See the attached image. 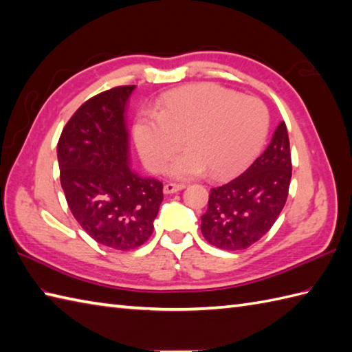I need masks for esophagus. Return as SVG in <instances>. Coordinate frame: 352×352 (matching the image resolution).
<instances>
[{
  "instance_id": "1",
  "label": "esophagus",
  "mask_w": 352,
  "mask_h": 352,
  "mask_svg": "<svg viewBox=\"0 0 352 352\" xmlns=\"http://www.w3.org/2000/svg\"><path fill=\"white\" fill-rule=\"evenodd\" d=\"M186 188L184 184H175V183H168L163 186V193H166V195H170V193H175V192H180Z\"/></svg>"
}]
</instances>
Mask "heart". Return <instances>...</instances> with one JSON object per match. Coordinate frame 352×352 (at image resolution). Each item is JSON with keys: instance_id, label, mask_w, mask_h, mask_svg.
Listing matches in <instances>:
<instances>
[{"instance_id": "heart-1", "label": "heart", "mask_w": 352, "mask_h": 352, "mask_svg": "<svg viewBox=\"0 0 352 352\" xmlns=\"http://www.w3.org/2000/svg\"><path fill=\"white\" fill-rule=\"evenodd\" d=\"M269 129V113L256 96H241L213 83L180 87L168 94L155 111H144L134 124V140L153 170L169 164V175L189 180L210 170L226 177L258 153Z\"/></svg>"}]
</instances>
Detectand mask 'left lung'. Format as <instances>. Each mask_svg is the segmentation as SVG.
Segmentation results:
<instances>
[{
  "instance_id": "left-lung-1",
  "label": "left lung",
  "mask_w": 352,
  "mask_h": 352,
  "mask_svg": "<svg viewBox=\"0 0 352 352\" xmlns=\"http://www.w3.org/2000/svg\"><path fill=\"white\" fill-rule=\"evenodd\" d=\"M290 178L289 134L281 121L271 144L243 174L210 190L207 212L201 216L206 241L227 251L260 241L286 204Z\"/></svg>"
}]
</instances>
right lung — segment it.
I'll use <instances>...</instances> for the list:
<instances>
[{"instance_id":"1","label":"right lung","mask_w":352,"mask_h":352,"mask_svg":"<svg viewBox=\"0 0 352 352\" xmlns=\"http://www.w3.org/2000/svg\"><path fill=\"white\" fill-rule=\"evenodd\" d=\"M136 86H119L87 100L57 144L60 183L74 218L109 248H138L153 234L163 184L130 166L125 110Z\"/></svg>"}]
</instances>
